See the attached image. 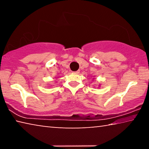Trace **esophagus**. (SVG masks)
I'll use <instances>...</instances> for the list:
<instances>
[{
  "label": "esophagus",
  "instance_id": "1",
  "mask_svg": "<svg viewBox=\"0 0 149 149\" xmlns=\"http://www.w3.org/2000/svg\"><path fill=\"white\" fill-rule=\"evenodd\" d=\"M74 73H75V74H79V71H76V72H75Z\"/></svg>",
  "mask_w": 149,
  "mask_h": 149
}]
</instances>
